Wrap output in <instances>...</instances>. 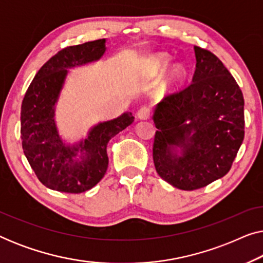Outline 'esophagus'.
Instances as JSON below:
<instances>
[{"label": "esophagus", "instance_id": "obj_1", "mask_svg": "<svg viewBox=\"0 0 263 263\" xmlns=\"http://www.w3.org/2000/svg\"><path fill=\"white\" fill-rule=\"evenodd\" d=\"M136 116H138L139 120H142V121L148 120L149 116H151V110H149V107L142 106L141 109H140V110L138 111V114H136Z\"/></svg>", "mask_w": 263, "mask_h": 263}]
</instances>
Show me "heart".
Masks as SVG:
<instances>
[{
  "mask_svg": "<svg viewBox=\"0 0 263 263\" xmlns=\"http://www.w3.org/2000/svg\"><path fill=\"white\" fill-rule=\"evenodd\" d=\"M170 57L164 53H157V55L151 56L148 61H147V68L151 73L154 75H161L167 70L168 66H170ZM185 77V70L181 64H175L170 69L167 70L166 75L164 79V86L166 91H171L181 85L183 79Z\"/></svg>",
  "mask_w": 263,
  "mask_h": 263,
  "instance_id": "b5f03b06",
  "label": "heart"
}]
</instances>
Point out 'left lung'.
<instances>
[{
    "instance_id": "1",
    "label": "left lung",
    "mask_w": 263,
    "mask_h": 263,
    "mask_svg": "<svg viewBox=\"0 0 263 263\" xmlns=\"http://www.w3.org/2000/svg\"><path fill=\"white\" fill-rule=\"evenodd\" d=\"M193 84L157 104L153 161L182 190L203 188L231 168L244 139V99L217 56L194 46Z\"/></svg>"
}]
</instances>
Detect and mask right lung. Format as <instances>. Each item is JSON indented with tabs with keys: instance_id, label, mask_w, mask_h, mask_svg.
Returning <instances> with one entry per match:
<instances>
[{
	"instance_id": "obj_1",
	"label": "right lung",
	"mask_w": 263,
	"mask_h": 263,
	"mask_svg": "<svg viewBox=\"0 0 263 263\" xmlns=\"http://www.w3.org/2000/svg\"><path fill=\"white\" fill-rule=\"evenodd\" d=\"M106 51V39L69 46L52 56L35 74L21 105L23 149L32 170L49 189L84 193L104 177L109 165L106 146L134 122L132 112L98 122L85 138L70 143L56 123V106L69 69L97 62Z\"/></svg>"
}]
</instances>
